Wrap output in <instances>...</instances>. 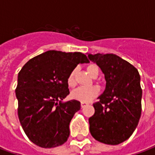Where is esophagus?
I'll use <instances>...</instances> for the list:
<instances>
[{"instance_id":"obj_1","label":"esophagus","mask_w":155,"mask_h":155,"mask_svg":"<svg viewBox=\"0 0 155 155\" xmlns=\"http://www.w3.org/2000/svg\"><path fill=\"white\" fill-rule=\"evenodd\" d=\"M88 103H86V102H81V107L82 108H84V107H85V106H86V105H88Z\"/></svg>"}]
</instances>
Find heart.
<instances>
[{"label":"heart","instance_id":"b5f03b06","mask_svg":"<svg viewBox=\"0 0 155 155\" xmlns=\"http://www.w3.org/2000/svg\"><path fill=\"white\" fill-rule=\"evenodd\" d=\"M87 72L92 76L95 72H99V70L95 64H90L87 67ZM74 74H75V70H72L68 74L67 84L70 87H73L75 84ZM99 94H100V88L95 85L90 87H79L72 91L71 97L74 100L81 102H90L92 100H94L95 97H97Z\"/></svg>","mask_w":155,"mask_h":155}]
</instances>
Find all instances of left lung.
<instances>
[{
	"instance_id": "obj_1",
	"label": "left lung",
	"mask_w": 155,
	"mask_h": 155,
	"mask_svg": "<svg viewBox=\"0 0 155 155\" xmlns=\"http://www.w3.org/2000/svg\"><path fill=\"white\" fill-rule=\"evenodd\" d=\"M106 81L103 94L94 103V114L89 119L90 131L95 140L119 144L136 129L141 115L140 76L134 65L114 54H88Z\"/></svg>"
}]
</instances>
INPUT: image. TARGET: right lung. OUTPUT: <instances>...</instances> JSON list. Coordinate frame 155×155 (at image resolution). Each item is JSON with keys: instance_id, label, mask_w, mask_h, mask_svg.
Masks as SVG:
<instances>
[{"instance_id": "right-lung-1", "label": "right lung", "mask_w": 155, "mask_h": 155, "mask_svg": "<svg viewBox=\"0 0 155 155\" xmlns=\"http://www.w3.org/2000/svg\"><path fill=\"white\" fill-rule=\"evenodd\" d=\"M84 63L89 61L81 52L48 51L31 59L19 72L15 89L19 120L32 143L54 148L67 141L70 123L81 110L80 101L63 102L70 94L67 77Z\"/></svg>"}]
</instances>
